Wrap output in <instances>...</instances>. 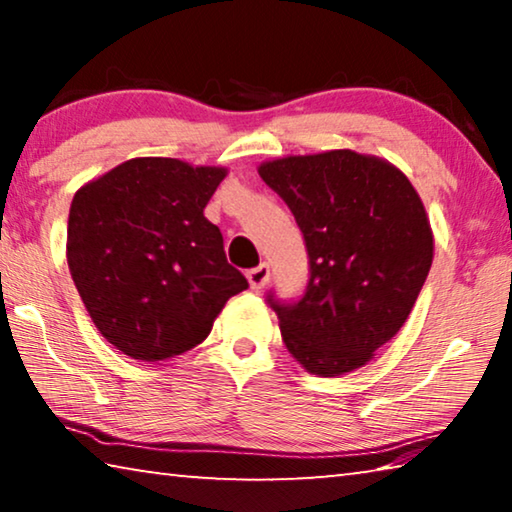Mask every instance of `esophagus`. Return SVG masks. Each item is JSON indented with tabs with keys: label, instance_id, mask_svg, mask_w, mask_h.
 Here are the masks:
<instances>
[{
	"label": "esophagus",
	"instance_id": "esophagus-1",
	"mask_svg": "<svg viewBox=\"0 0 512 512\" xmlns=\"http://www.w3.org/2000/svg\"><path fill=\"white\" fill-rule=\"evenodd\" d=\"M246 275H248L250 289H255V291H259V289H264V287H266L268 277H271V268H268V264L264 262V264H259V266H255V268H250V271H248Z\"/></svg>",
	"mask_w": 512,
	"mask_h": 512
}]
</instances>
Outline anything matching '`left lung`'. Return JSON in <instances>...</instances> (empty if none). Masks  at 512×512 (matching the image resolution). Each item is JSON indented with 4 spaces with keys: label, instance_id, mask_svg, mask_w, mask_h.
Listing matches in <instances>:
<instances>
[{
    "label": "left lung",
    "instance_id": "8db88e82",
    "mask_svg": "<svg viewBox=\"0 0 512 512\" xmlns=\"http://www.w3.org/2000/svg\"><path fill=\"white\" fill-rule=\"evenodd\" d=\"M296 216L309 255L305 296H268L302 368L339 377L400 332L433 262V232L411 180L377 155L336 149L259 164Z\"/></svg>",
    "mask_w": 512,
    "mask_h": 512
}]
</instances>
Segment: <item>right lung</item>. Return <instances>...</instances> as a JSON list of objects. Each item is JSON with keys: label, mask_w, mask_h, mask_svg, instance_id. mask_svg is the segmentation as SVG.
<instances>
[{"label": "right lung", "mask_w": 512, "mask_h": 512, "mask_svg": "<svg viewBox=\"0 0 512 512\" xmlns=\"http://www.w3.org/2000/svg\"><path fill=\"white\" fill-rule=\"evenodd\" d=\"M225 167L133 158L85 183L67 221V264L103 339L137 361L192 350L248 280L228 264L205 205Z\"/></svg>", "instance_id": "add662e5"}]
</instances>
